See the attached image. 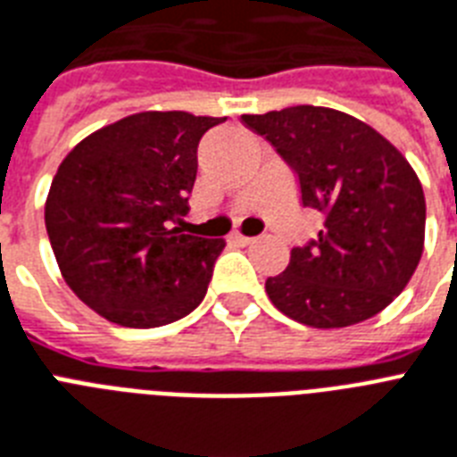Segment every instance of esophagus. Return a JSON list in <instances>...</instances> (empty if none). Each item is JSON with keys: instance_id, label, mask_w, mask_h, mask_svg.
<instances>
[{"instance_id": "esophagus-1", "label": "esophagus", "mask_w": 457, "mask_h": 457, "mask_svg": "<svg viewBox=\"0 0 457 457\" xmlns=\"http://www.w3.org/2000/svg\"><path fill=\"white\" fill-rule=\"evenodd\" d=\"M231 243H237V245H250V243H254V237L243 236V233H231Z\"/></svg>"}]
</instances>
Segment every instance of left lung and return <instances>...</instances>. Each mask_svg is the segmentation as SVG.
Wrapping results in <instances>:
<instances>
[{
	"instance_id": "1",
	"label": "left lung",
	"mask_w": 457,
	"mask_h": 457,
	"mask_svg": "<svg viewBox=\"0 0 457 457\" xmlns=\"http://www.w3.org/2000/svg\"><path fill=\"white\" fill-rule=\"evenodd\" d=\"M243 123L275 146L299 177L301 203L322 214L318 237L266 280L275 308L338 329L390 305L425 243V195L409 161L371 126L329 107L243 114Z\"/></svg>"
}]
</instances>
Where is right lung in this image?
<instances>
[{
    "mask_svg": "<svg viewBox=\"0 0 457 457\" xmlns=\"http://www.w3.org/2000/svg\"><path fill=\"white\" fill-rule=\"evenodd\" d=\"M188 112H139L81 139L46 198L60 273L109 322L152 329L205 299L221 237L175 226L188 212L198 142L224 123Z\"/></svg>",
    "mask_w": 457,
    "mask_h": 457,
    "instance_id": "add662e5",
    "label": "right lung"
}]
</instances>
